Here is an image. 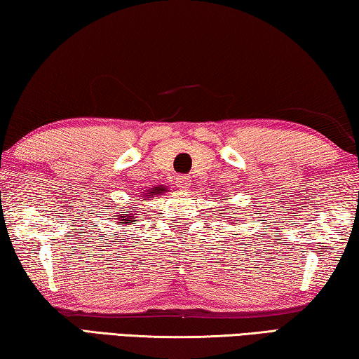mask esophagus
Here are the masks:
<instances>
[{
	"label": "esophagus",
	"mask_w": 359,
	"mask_h": 359,
	"mask_svg": "<svg viewBox=\"0 0 359 359\" xmlns=\"http://www.w3.org/2000/svg\"><path fill=\"white\" fill-rule=\"evenodd\" d=\"M176 186H178V189L186 191L187 187L191 186V181H189V178H187V176H178V178H176Z\"/></svg>",
	"instance_id": "1"
}]
</instances>
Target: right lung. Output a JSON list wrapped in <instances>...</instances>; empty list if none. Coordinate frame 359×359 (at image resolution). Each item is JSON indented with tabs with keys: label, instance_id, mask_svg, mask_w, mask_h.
I'll return each instance as SVG.
<instances>
[{
	"label": "right lung",
	"instance_id": "right-lung-1",
	"mask_svg": "<svg viewBox=\"0 0 359 359\" xmlns=\"http://www.w3.org/2000/svg\"><path fill=\"white\" fill-rule=\"evenodd\" d=\"M162 191H165V189H162V187H154L152 191L146 192L144 196H141V197H143V202L148 201V198L152 197V196H158V192H162ZM117 213H119V215H117V224L122 226V227L132 226V224H135V222H137V205L130 207V211L119 210Z\"/></svg>",
	"mask_w": 359,
	"mask_h": 359
}]
</instances>
